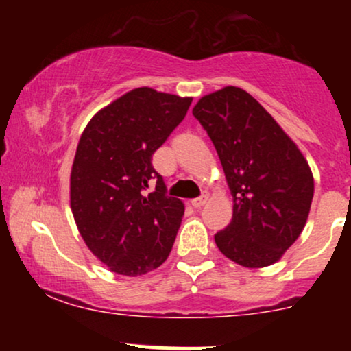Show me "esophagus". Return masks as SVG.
Wrapping results in <instances>:
<instances>
[{
    "label": "esophagus",
    "mask_w": 351,
    "mask_h": 351,
    "mask_svg": "<svg viewBox=\"0 0 351 351\" xmlns=\"http://www.w3.org/2000/svg\"><path fill=\"white\" fill-rule=\"evenodd\" d=\"M206 201H208V195H203V196H199V198L191 199V206L193 208H201V206H204V204H206Z\"/></svg>",
    "instance_id": "esophagus-1"
}]
</instances>
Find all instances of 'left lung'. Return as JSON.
<instances>
[{"instance_id":"8db88e82","label":"left lung","mask_w":351,"mask_h":351,"mask_svg":"<svg viewBox=\"0 0 351 351\" xmlns=\"http://www.w3.org/2000/svg\"><path fill=\"white\" fill-rule=\"evenodd\" d=\"M199 120L223 165L232 219L215 236L219 251L249 269L280 259L304 231L313 175L295 142L243 88L228 86L198 100Z\"/></svg>"}]
</instances>
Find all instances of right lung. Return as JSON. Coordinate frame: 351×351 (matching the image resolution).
I'll use <instances>...</instances> for the list:
<instances>
[{"label": "right lung", "instance_id": "obj_1", "mask_svg": "<svg viewBox=\"0 0 351 351\" xmlns=\"http://www.w3.org/2000/svg\"><path fill=\"white\" fill-rule=\"evenodd\" d=\"M193 97L138 87L90 119L71 170V209L84 243L120 276L136 277L170 256L184 215L165 195L152 155L184 119ZM150 179L156 191L146 193Z\"/></svg>", "mask_w": 351, "mask_h": 351}]
</instances>
